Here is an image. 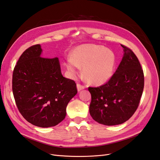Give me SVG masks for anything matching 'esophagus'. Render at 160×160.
<instances>
[{
    "label": "esophagus",
    "instance_id": "1",
    "mask_svg": "<svg viewBox=\"0 0 160 160\" xmlns=\"http://www.w3.org/2000/svg\"><path fill=\"white\" fill-rule=\"evenodd\" d=\"M77 90H78V91H80L81 90L85 89V86L83 85H81L79 83H77Z\"/></svg>",
    "mask_w": 160,
    "mask_h": 160
}]
</instances>
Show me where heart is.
Segmentation results:
<instances>
[{
  "mask_svg": "<svg viewBox=\"0 0 160 160\" xmlns=\"http://www.w3.org/2000/svg\"><path fill=\"white\" fill-rule=\"evenodd\" d=\"M113 52L103 46L82 45L74 50L72 58L65 62V67L72 75H76L79 67H83L85 79L94 85H103L113 76L115 66Z\"/></svg>",
  "mask_w": 160,
  "mask_h": 160,
  "instance_id": "heart-1",
  "label": "heart"
}]
</instances>
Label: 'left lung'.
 <instances>
[{"mask_svg":"<svg viewBox=\"0 0 160 160\" xmlns=\"http://www.w3.org/2000/svg\"><path fill=\"white\" fill-rule=\"evenodd\" d=\"M124 55L118 69L105 84L88 88L91 95L90 115L105 125L122 124L137 110L144 88V75L138 57L121 45Z\"/></svg>","mask_w":160,"mask_h":160,"instance_id":"obj_1","label":"left lung"}]
</instances>
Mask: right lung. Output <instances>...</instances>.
<instances>
[{
    "instance_id": "1",
    "label": "right lung",
    "mask_w": 160,
    "mask_h": 160,
    "mask_svg": "<svg viewBox=\"0 0 160 160\" xmlns=\"http://www.w3.org/2000/svg\"><path fill=\"white\" fill-rule=\"evenodd\" d=\"M40 45L22 52L12 73V93L19 112L41 128L55 126L66 116V108L77 94L73 80L62 75L59 59L41 57Z\"/></svg>"
}]
</instances>
